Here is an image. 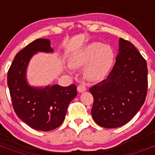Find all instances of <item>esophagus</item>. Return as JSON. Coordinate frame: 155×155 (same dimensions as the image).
I'll list each match as a JSON object with an SVG mask.
<instances>
[{"mask_svg": "<svg viewBox=\"0 0 155 155\" xmlns=\"http://www.w3.org/2000/svg\"><path fill=\"white\" fill-rule=\"evenodd\" d=\"M86 90H87V88H86V87L84 85V84H79V85L78 86V91L80 93L84 92V91H85Z\"/></svg>", "mask_w": 155, "mask_h": 155, "instance_id": "1", "label": "esophagus"}]
</instances>
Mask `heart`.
Here are the masks:
<instances>
[{"label":"heart","instance_id":"heart-1","mask_svg":"<svg viewBox=\"0 0 155 155\" xmlns=\"http://www.w3.org/2000/svg\"><path fill=\"white\" fill-rule=\"evenodd\" d=\"M113 49L102 42H93L71 56L69 64L72 68L84 67V78L90 82H98L107 76L114 63ZM68 67V71H71Z\"/></svg>","mask_w":155,"mask_h":155}]
</instances>
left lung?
Here are the masks:
<instances>
[{
	"label": "left lung",
	"instance_id": "left-lung-1",
	"mask_svg": "<svg viewBox=\"0 0 155 155\" xmlns=\"http://www.w3.org/2000/svg\"><path fill=\"white\" fill-rule=\"evenodd\" d=\"M94 98L91 116L104 128L130 121L143 105L147 91V62L135 46L120 38L119 53L107 78L89 88Z\"/></svg>",
	"mask_w": 155,
	"mask_h": 155
}]
</instances>
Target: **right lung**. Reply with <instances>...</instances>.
Segmentation results:
<instances>
[{"label": "right lung", "mask_w": 155, "mask_h": 155, "mask_svg": "<svg viewBox=\"0 0 155 155\" xmlns=\"http://www.w3.org/2000/svg\"><path fill=\"white\" fill-rule=\"evenodd\" d=\"M37 52H53L50 41L37 39L16 54L8 70V85L14 110L19 118L34 130L50 131L64 122L68 105L77 95V87L30 86L26 80L27 67Z\"/></svg>", "instance_id": "right-lung-1"}]
</instances>
